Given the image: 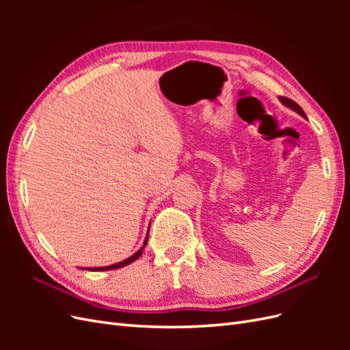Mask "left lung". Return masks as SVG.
Returning <instances> with one entry per match:
<instances>
[{
    "label": "left lung",
    "mask_w": 350,
    "mask_h": 350,
    "mask_svg": "<svg viewBox=\"0 0 350 350\" xmlns=\"http://www.w3.org/2000/svg\"><path fill=\"white\" fill-rule=\"evenodd\" d=\"M279 100L282 102V105H284V107L286 108H289V109H292V111H295L296 113H299L301 116H302V118H306V115H305V112L302 111V108L299 107V105L298 103H295L293 100H291V99H288V98H279Z\"/></svg>",
    "instance_id": "obj_1"
}]
</instances>
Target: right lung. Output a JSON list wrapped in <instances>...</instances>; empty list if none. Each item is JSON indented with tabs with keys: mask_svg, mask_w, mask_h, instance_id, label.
<instances>
[{
	"mask_svg": "<svg viewBox=\"0 0 350 350\" xmlns=\"http://www.w3.org/2000/svg\"><path fill=\"white\" fill-rule=\"evenodd\" d=\"M147 239H149V232H147V235H146V239H144V242H143L142 248H140L139 251H137V252H134L133 256L129 257V258H125V260H122V261H120V262L111 264V266H105V267H81V270H89V271H108V270H115V269H121V267L129 266V264L134 262L137 258H139V257L142 256L144 248H146V245H147Z\"/></svg>",
	"mask_w": 350,
	"mask_h": 350,
	"instance_id": "right-lung-1",
	"label": "right lung"
}]
</instances>
